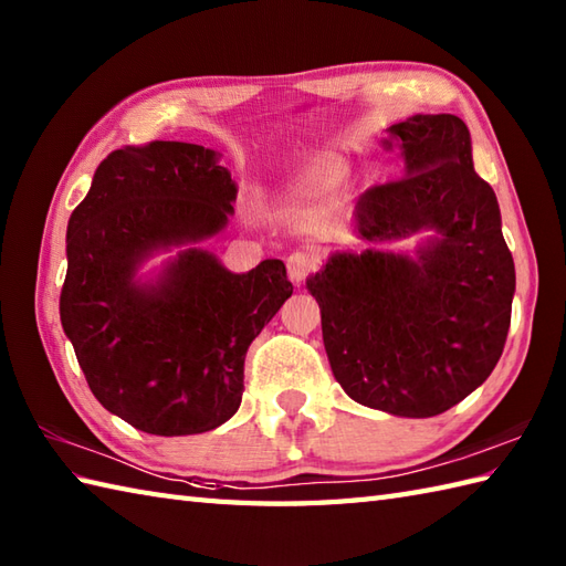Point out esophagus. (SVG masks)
<instances>
[{
    "mask_svg": "<svg viewBox=\"0 0 566 566\" xmlns=\"http://www.w3.org/2000/svg\"><path fill=\"white\" fill-rule=\"evenodd\" d=\"M316 255L314 252H304V250H296L292 252L290 258H286V270H290V280L292 282H304L306 276L316 270Z\"/></svg>",
    "mask_w": 566,
    "mask_h": 566,
    "instance_id": "obj_1",
    "label": "esophagus"
}]
</instances>
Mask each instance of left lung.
<instances>
[{"mask_svg":"<svg viewBox=\"0 0 566 566\" xmlns=\"http://www.w3.org/2000/svg\"><path fill=\"white\" fill-rule=\"evenodd\" d=\"M389 134L401 148L403 177L365 191L357 233L371 243L438 235L418 258L381 250L333 255L306 286L345 394L394 416L428 418L460 403L496 367L515 268L462 118L416 114Z\"/></svg>","mask_w":566,"mask_h":566,"instance_id":"8db88e82","label":"left lung"}]
</instances>
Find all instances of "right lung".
I'll return each mask as SVG.
<instances>
[{
    "instance_id": "1",
    "label": "right lung",
    "mask_w": 566,
    "mask_h": 566,
    "mask_svg": "<svg viewBox=\"0 0 566 566\" xmlns=\"http://www.w3.org/2000/svg\"><path fill=\"white\" fill-rule=\"evenodd\" d=\"M233 201L213 150L150 140L106 155L70 216L63 331L97 401L150 436L226 423L243 399L250 343L294 292L282 260L233 274L199 248L155 284L136 282L153 250L219 233Z\"/></svg>"
}]
</instances>
